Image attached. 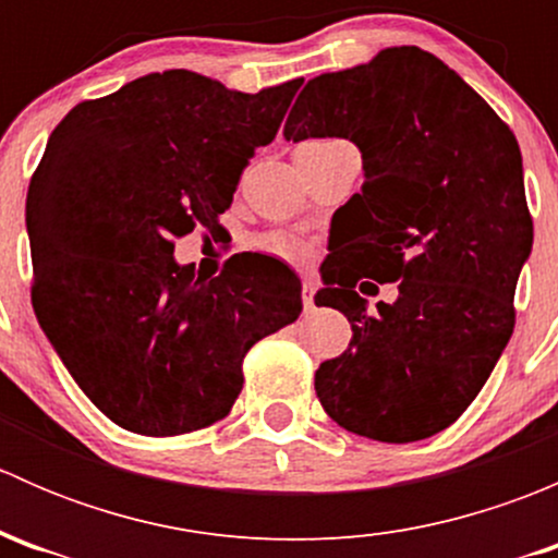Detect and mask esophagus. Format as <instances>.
Returning <instances> with one entry per match:
<instances>
[{"label": "esophagus", "mask_w": 558, "mask_h": 558, "mask_svg": "<svg viewBox=\"0 0 558 558\" xmlns=\"http://www.w3.org/2000/svg\"><path fill=\"white\" fill-rule=\"evenodd\" d=\"M313 296H315V283L313 280H302V305H305V313H311L315 307Z\"/></svg>", "instance_id": "1"}]
</instances>
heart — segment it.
Masks as SVG:
<instances>
[{
  "mask_svg": "<svg viewBox=\"0 0 558 558\" xmlns=\"http://www.w3.org/2000/svg\"><path fill=\"white\" fill-rule=\"evenodd\" d=\"M311 143H315V140H311ZM264 247H267L272 256L286 258V262H296V258L302 256V251L296 247V243H291L289 238H278V234H275V238L264 240Z\"/></svg>",
  "mask_w": 558,
  "mask_h": 558,
  "instance_id": "heart-1",
  "label": "heart"
}]
</instances>
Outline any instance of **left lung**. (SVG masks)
I'll list each match as a JSON object with an SVG mask.
<instances>
[{"instance_id":"obj_1","label":"left lung","mask_w":558,"mask_h":558,"mask_svg":"<svg viewBox=\"0 0 558 558\" xmlns=\"http://www.w3.org/2000/svg\"><path fill=\"white\" fill-rule=\"evenodd\" d=\"M286 140L345 137L364 183L335 232L326 289L353 337L315 369L331 421L380 442L448 429L472 404L515 326V283L532 251L521 148L508 123L415 45L302 88ZM399 282L369 314L357 296Z\"/></svg>"}]
</instances>
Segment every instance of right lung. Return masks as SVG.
Instances as JSON below:
<instances>
[{"label":"right lung","instance_id":"right-lung-1","mask_svg":"<svg viewBox=\"0 0 558 558\" xmlns=\"http://www.w3.org/2000/svg\"><path fill=\"white\" fill-rule=\"evenodd\" d=\"M300 86L240 94L154 72L75 105L48 137L26 194L32 305L112 424L145 437L216 424L243 391L245 353L300 318L286 264L234 253L205 280L172 258L196 227L221 229Z\"/></svg>","mask_w":558,"mask_h":558}]
</instances>
